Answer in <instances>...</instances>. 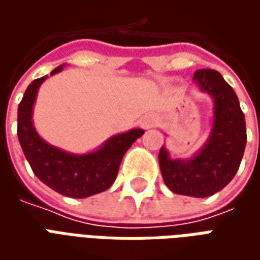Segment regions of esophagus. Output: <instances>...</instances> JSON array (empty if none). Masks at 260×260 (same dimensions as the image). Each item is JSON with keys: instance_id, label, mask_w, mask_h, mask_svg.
<instances>
[{"instance_id": "1", "label": "esophagus", "mask_w": 260, "mask_h": 260, "mask_svg": "<svg viewBox=\"0 0 260 260\" xmlns=\"http://www.w3.org/2000/svg\"><path fill=\"white\" fill-rule=\"evenodd\" d=\"M154 124H156V118H154L153 115H145V117L141 119V125L143 128H152Z\"/></svg>"}]
</instances>
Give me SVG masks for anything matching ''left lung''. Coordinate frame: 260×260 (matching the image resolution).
I'll list each match as a JSON object with an SVG mask.
<instances>
[{
  "label": "left lung",
  "instance_id": "left-lung-1",
  "mask_svg": "<svg viewBox=\"0 0 260 260\" xmlns=\"http://www.w3.org/2000/svg\"><path fill=\"white\" fill-rule=\"evenodd\" d=\"M196 87L210 96L213 115L207 141L189 158H173L161 146L158 164L166 185L174 193L207 198L234 178L246 145L245 117L234 89L214 69H198Z\"/></svg>",
  "mask_w": 260,
  "mask_h": 260
}]
</instances>
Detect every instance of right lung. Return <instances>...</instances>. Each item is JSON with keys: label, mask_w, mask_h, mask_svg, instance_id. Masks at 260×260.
<instances>
[{"label": "right lung", "mask_w": 260, "mask_h": 260, "mask_svg": "<svg viewBox=\"0 0 260 260\" xmlns=\"http://www.w3.org/2000/svg\"><path fill=\"white\" fill-rule=\"evenodd\" d=\"M64 67L59 65L53 69L50 76L61 72ZM47 78L46 75L33 80L18 107V139L26 160L37 178L61 195L82 199L106 191L117 178L125 152L145 131L134 128L117 134L102 146L83 154L50 145L37 134L31 119L37 91Z\"/></svg>", "instance_id": "1"}]
</instances>
